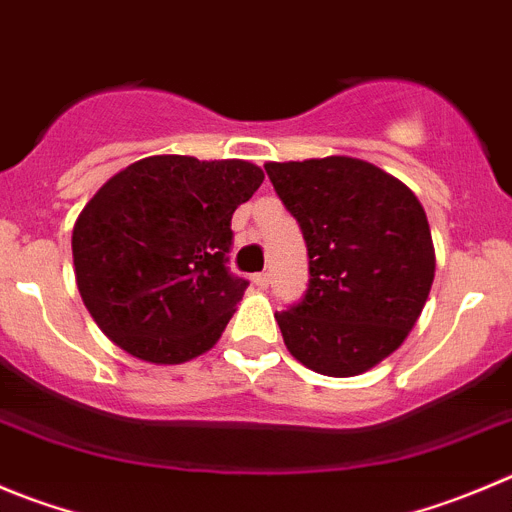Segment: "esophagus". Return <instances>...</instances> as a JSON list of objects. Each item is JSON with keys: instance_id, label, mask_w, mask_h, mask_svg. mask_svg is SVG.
Segmentation results:
<instances>
[{"instance_id": "esophagus-1", "label": "esophagus", "mask_w": 512, "mask_h": 512, "mask_svg": "<svg viewBox=\"0 0 512 512\" xmlns=\"http://www.w3.org/2000/svg\"><path fill=\"white\" fill-rule=\"evenodd\" d=\"M251 281H253V286H256V289H261V291L269 289V274H256Z\"/></svg>"}]
</instances>
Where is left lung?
I'll list each match as a JSON object with an SVG mask.
<instances>
[{
    "mask_svg": "<svg viewBox=\"0 0 512 512\" xmlns=\"http://www.w3.org/2000/svg\"><path fill=\"white\" fill-rule=\"evenodd\" d=\"M299 221L309 289L276 314L296 362L326 377H357L402 347L435 279L425 208L387 170L349 158L266 163Z\"/></svg>",
    "mask_w": 512,
    "mask_h": 512,
    "instance_id": "8db88e82",
    "label": "left lung"
}]
</instances>
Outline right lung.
Returning a JSON list of instances; mask_svg holds the SVG:
<instances>
[{"label":"right lung","mask_w":512,"mask_h":512,"mask_svg":"<svg viewBox=\"0 0 512 512\" xmlns=\"http://www.w3.org/2000/svg\"><path fill=\"white\" fill-rule=\"evenodd\" d=\"M264 183L248 160L150 155L115 173L72 228L75 281L130 357L183 364L221 339L248 281L226 269L231 218Z\"/></svg>","instance_id":"1"}]
</instances>
